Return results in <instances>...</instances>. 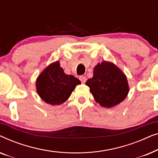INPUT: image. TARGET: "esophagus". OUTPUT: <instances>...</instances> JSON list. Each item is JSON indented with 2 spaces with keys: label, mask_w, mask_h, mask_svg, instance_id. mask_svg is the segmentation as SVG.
<instances>
[{
  "label": "esophagus",
  "mask_w": 158,
  "mask_h": 158,
  "mask_svg": "<svg viewBox=\"0 0 158 158\" xmlns=\"http://www.w3.org/2000/svg\"><path fill=\"white\" fill-rule=\"evenodd\" d=\"M80 80H81V83H85L86 81H87V78H86L85 76H83V75H81V77H80Z\"/></svg>",
  "instance_id": "esophagus-1"
}]
</instances>
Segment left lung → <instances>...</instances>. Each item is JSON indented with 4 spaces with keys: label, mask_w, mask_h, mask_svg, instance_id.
I'll use <instances>...</instances> for the list:
<instances>
[{
    "label": "left lung",
    "mask_w": 158,
    "mask_h": 158,
    "mask_svg": "<svg viewBox=\"0 0 158 158\" xmlns=\"http://www.w3.org/2000/svg\"><path fill=\"white\" fill-rule=\"evenodd\" d=\"M85 85L97 103L106 108L118 104L129 93L125 75L115 64L103 62L94 68V76L86 81Z\"/></svg>",
    "instance_id": "8db88e82"
}]
</instances>
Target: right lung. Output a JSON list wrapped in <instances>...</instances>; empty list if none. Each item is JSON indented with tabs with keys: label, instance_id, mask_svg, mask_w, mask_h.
<instances>
[{
	"label": "right lung",
	"instance_id": "add662e5",
	"mask_svg": "<svg viewBox=\"0 0 158 158\" xmlns=\"http://www.w3.org/2000/svg\"><path fill=\"white\" fill-rule=\"evenodd\" d=\"M81 81L73 75H66L59 62L47 67L36 80V91L43 101L51 105L64 103Z\"/></svg>",
	"mask_w": 158,
	"mask_h": 158
}]
</instances>
